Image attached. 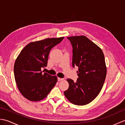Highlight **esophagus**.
I'll use <instances>...</instances> for the list:
<instances>
[{
  "instance_id": "esophagus-1",
  "label": "esophagus",
  "mask_w": 125,
  "mask_h": 125,
  "mask_svg": "<svg viewBox=\"0 0 125 125\" xmlns=\"http://www.w3.org/2000/svg\"><path fill=\"white\" fill-rule=\"evenodd\" d=\"M57 79H58V81H63V79H64V78H57Z\"/></svg>"
}]
</instances>
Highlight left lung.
I'll list each match as a JSON object with an SVG mask.
<instances>
[{"label": "left lung", "instance_id": "left-lung-1", "mask_svg": "<svg viewBox=\"0 0 125 125\" xmlns=\"http://www.w3.org/2000/svg\"><path fill=\"white\" fill-rule=\"evenodd\" d=\"M73 47L72 65L78 67L76 82L68 79L69 86L64 92L66 98L76 105L94 100L102 90L106 76L102 50L85 36L68 37Z\"/></svg>", "mask_w": 125, "mask_h": 125}]
</instances>
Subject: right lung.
<instances>
[{"label": "right lung", "mask_w": 125, "mask_h": 125, "mask_svg": "<svg viewBox=\"0 0 125 125\" xmlns=\"http://www.w3.org/2000/svg\"><path fill=\"white\" fill-rule=\"evenodd\" d=\"M63 39L31 42L19 55L14 65V78L19 90L26 99L34 102L43 99L55 85L57 77L43 73L41 68L47 66L50 50Z\"/></svg>", "instance_id": "right-lung-1"}]
</instances>
